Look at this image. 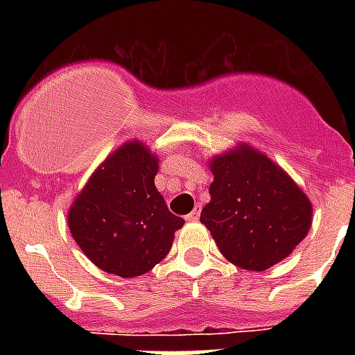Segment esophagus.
I'll return each instance as SVG.
<instances>
[{"label":"esophagus","mask_w":355,"mask_h":355,"mask_svg":"<svg viewBox=\"0 0 355 355\" xmlns=\"http://www.w3.org/2000/svg\"><path fill=\"white\" fill-rule=\"evenodd\" d=\"M199 217H200V206H195L193 211H191V214H188V216H186V219H188V221H199Z\"/></svg>","instance_id":"1"}]
</instances>
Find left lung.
<instances>
[{"instance_id": "left-lung-1", "label": "left lung", "mask_w": 355, "mask_h": 355, "mask_svg": "<svg viewBox=\"0 0 355 355\" xmlns=\"http://www.w3.org/2000/svg\"><path fill=\"white\" fill-rule=\"evenodd\" d=\"M211 200L200 221L230 263L265 270L287 258L311 227L304 191L252 147L216 156L210 164Z\"/></svg>"}]
</instances>
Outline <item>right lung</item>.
<instances>
[{
  "instance_id": "add662e5",
  "label": "right lung",
  "mask_w": 355,
  "mask_h": 355,
  "mask_svg": "<svg viewBox=\"0 0 355 355\" xmlns=\"http://www.w3.org/2000/svg\"><path fill=\"white\" fill-rule=\"evenodd\" d=\"M158 160L128 141L103 162L69 208V232L99 269L134 278L166 258L182 228L155 186Z\"/></svg>"
}]
</instances>
